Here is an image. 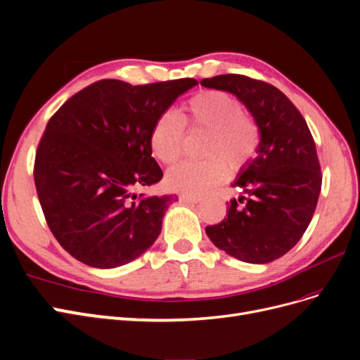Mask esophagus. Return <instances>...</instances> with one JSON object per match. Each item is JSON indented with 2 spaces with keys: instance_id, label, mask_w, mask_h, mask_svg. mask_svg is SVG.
<instances>
[{
  "instance_id": "1",
  "label": "esophagus",
  "mask_w": 360,
  "mask_h": 360,
  "mask_svg": "<svg viewBox=\"0 0 360 360\" xmlns=\"http://www.w3.org/2000/svg\"><path fill=\"white\" fill-rule=\"evenodd\" d=\"M179 200L184 203H198V202H202V197L191 195V194H181Z\"/></svg>"
}]
</instances>
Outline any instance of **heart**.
Instances as JSON below:
<instances>
[{
  "label": "heart",
  "mask_w": 360,
  "mask_h": 360,
  "mask_svg": "<svg viewBox=\"0 0 360 360\" xmlns=\"http://www.w3.org/2000/svg\"><path fill=\"white\" fill-rule=\"evenodd\" d=\"M185 120L195 127L210 131L200 162L178 163L166 173L172 190L202 194L221 184L230 170L246 166L255 155L261 131L248 115L242 102L222 90H206L185 105ZM184 122L173 111L160 114L150 131L153 155L165 165L175 163L182 153Z\"/></svg>",
  "instance_id": "obj_1"
}]
</instances>
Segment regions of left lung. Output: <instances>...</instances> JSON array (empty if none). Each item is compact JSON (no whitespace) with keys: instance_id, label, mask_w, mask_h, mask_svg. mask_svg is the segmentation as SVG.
Returning a JSON list of instances; mask_svg holds the SVG:
<instances>
[{"instance_id":"8db88e82","label":"left lung","mask_w":360,"mask_h":360,"mask_svg":"<svg viewBox=\"0 0 360 360\" xmlns=\"http://www.w3.org/2000/svg\"><path fill=\"white\" fill-rule=\"evenodd\" d=\"M240 101L259 127L257 157L238 173L227 218L206 227L218 249L250 264L283 257L307 230L322 188L321 165L301 112L274 86L238 74L200 82Z\"/></svg>"}]
</instances>
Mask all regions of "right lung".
<instances>
[{
	"label": "right lung",
	"mask_w": 360,
	"mask_h": 360,
	"mask_svg": "<svg viewBox=\"0 0 360 360\" xmlns=\"http://www.w3.org/2000/svg\"><path fill=\"white\" fill-rule=\"evenodd\" d=\"M194 86V78L145 86L101 79L50 118L34 179L49 229L75 259L115 269L154 245L178 197H138L135 190L163 178L151 155V127Z\"/></svg>",
	"instance_id": "add662e5"
}]
</instances>
